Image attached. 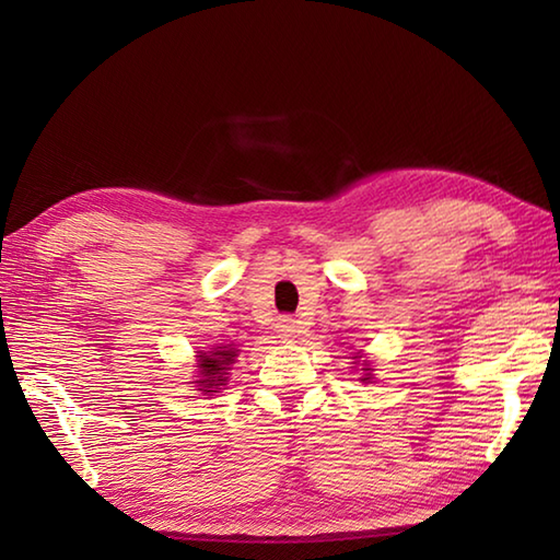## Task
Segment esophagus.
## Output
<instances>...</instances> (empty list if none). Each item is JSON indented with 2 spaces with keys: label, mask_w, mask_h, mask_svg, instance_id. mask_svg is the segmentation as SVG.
I'll return each instance as SVG.
<instances>
[{
  "label": "esophagus",
  "mask_w": 560,
  "mask_h": 560,
  "mask_svg": "<svg viewBox=\"0 0 560 560\" xmlns=\"http://www.w3.org/2000/svg\"><path fill=\"white\" fill-rule=\"evenodd\" d=\"M301 331H303V325H301V319H295V317H291V315H281L279 319H277V335L281 337V339H295V337H301Z\"/></svg>",
  "instance_id": "1"
}]
</instances>
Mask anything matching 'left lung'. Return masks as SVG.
<instances>
[{
  "mask_svg": "<svg viewBox=\"0 0 560 560\" xmlns=\"http://www.w3.org/2000/svg\"><path fill=\"white\" fill-rule=\"evenodd\" d=\"M355 359H359V355H355ZM365 368H361V371L365 373L363 377H361V383H371V380H373V375H371V371H373V368H368V363H363Z\"/></svg>",
  "mask_w": 560,
  "mask_h": 560,
  "instance_id": "obj_1",
  "label": "left lung"
}]
</instances>
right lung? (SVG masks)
<instances>
[{
	"instance_id": "right-lung-1",
	"label": "right lung",
	"mask_w": 560,
	"mask_h": 560,
	"mask_svg": "<svg viewBox=\"0 0 560 560\" xmlns=\"http://www.w3.org/2000/svg\"><path fill=\"white\" fill-rule=\"evenodd\" d=\"M237 349H233V343H225V347H213L211 351H199L197 355V377L195 380L201 395H213L219 392L225 383H229V373L231 365L235 363Z\"/></svg>"
}]
</instances>
